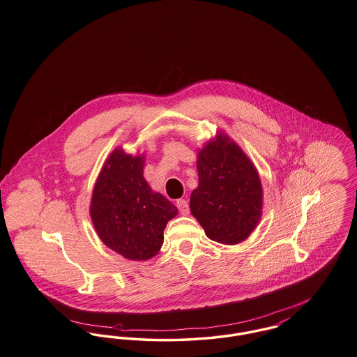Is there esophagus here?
I'll return each instance as SVG.
<instances>
[{"mask_svg": "<svg viewBox=\"0 0 357 357\" xmlns=\"http://www.w3.org/2000/svg\"><path fill=\"white\" fill-rule=\"evenodd\" d=\"M176 207H178V210H179V213L182 215H187L188 214V204H187V201H185V199L176 201Z\"/></svg>", "mask_w": 357, "mask_h": 357, "instance_id": "esophagus-1", "label": "esophagus"}]
</instances>
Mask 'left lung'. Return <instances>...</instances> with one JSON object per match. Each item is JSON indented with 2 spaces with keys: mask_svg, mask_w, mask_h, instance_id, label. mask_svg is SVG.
Here are the masks:
<instances>
[{
  "mask_svg": "<svg viewBox=\"0 0 357 357\" xmlns=\"http://www.w3.org/2000/svg\"><path fill=\"white\" fill-rule=\"evenodd\" d=\"M197 170L199 182L190 197L192 217L215 242L245 241L255 231L264 206L253 162L231 137L218 131L198 151Z\"/></svg>",
  "mask_w": 357,
  "mask_h": 357,
  "instance_id": "8db88e82",
  "label": "left lung"
}]
</instances>
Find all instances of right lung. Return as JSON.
Returning a JSON list of instances; mask_svg holds the SVG:
<instances>
[{
    "instance_id": "obj_1",
    "label": "right lung",
    "mask_w": 357,
    "mask_h": 357,
    "mask_svg": "<svg viewBox=\"0 0 357 357\" xmlns=\"http://www.w3.org/2000/svg\"><path fill=\"white\" fill-rule=\"evenodd\" d=\"M144 155L121 147L108 155L92 191L89 215L102 243L131 261L159 253L167 222L178 208L143 176Z\"/></svg>"
}]
</instances>
